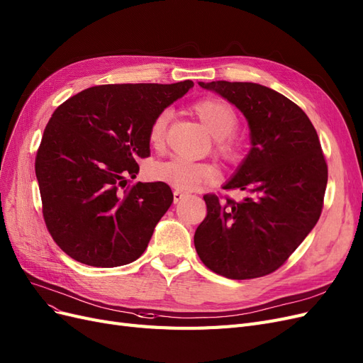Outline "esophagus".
I'll list each match as a JSON object with an SVG mask.
<instances>
[{
  "instance_id": "1",
  "label": "esophagus",
  "mask_w": 363,
  "mask_h": 363,
  "mask_svg": "<svg viewBox=\"0 0 363 363\" xmlns=\"http://www.w3.org/2000/svg\"><path fill=\"white\" fill-rule=\"evenodd\" d=\"M186 196V194L184 192H182V191H174V203H179V201H182V199Z\"/></svg>"
}]
</instances>
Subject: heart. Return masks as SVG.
Here are the masks:
<instances>
[{
  "label": "heart",
  "instance_id": "1",
  "mask_svg": "<svg viewBox=\"0 0 363 363\" xmlns=\"http://www.w3.org/2000/svg\"><path fill=\"white\" fill-rule=\"evenodd\" d=\"M196 117L201 120L204 128L215 138L216 153L225 160H237L240 157L242 144L233 135L237 128L235 111L218 97H206L192 106ZM172 112L169 109L160 111L150 124L148 141L155 148H160L165 143V135ZM155 177L177 191H192L204 182L216 179V169L207 164H196L183 159H169L156 165Z\"/></svg>",
  "mask_w": 363,
  "mask_h": 363
}]
</instances>
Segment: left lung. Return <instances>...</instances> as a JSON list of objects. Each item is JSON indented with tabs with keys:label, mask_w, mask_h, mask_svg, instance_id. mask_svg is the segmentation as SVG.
I'll list each match as a JSON object with an SVG mask.
<instances>
[{
	"label": "left lung",
	"mask_w": 363,
	"mask_h": 363,
	"mask_svg": "<svg viewBox=\"0 0 363 363\" xmlns=\"http://www.w3.org/2000/svg\"><path fill=\"white\" fill-rule=\"evenodd\" d=\"M245 116L251 150L223 189L242 201L204 195L207 216L195 231L204 264L230 279H252L281 267L321 215L328 165L318 135L290 99L254 82H198Z\"/></svg>",
	"instance_id": "left-lung-1"
}]
</instances>
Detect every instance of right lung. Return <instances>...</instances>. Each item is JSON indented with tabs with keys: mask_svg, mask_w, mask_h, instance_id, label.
I'll list each match as a JSON object with an SVG mask.
<instances>
[{
	"mask_svg": "<svg viewBox=\"0 0 363 363\" xmlns=\"http://www.w3.org/2000/svg\"><path fill=\"white\" fill-rule=\"evenodd\" d=\"M192 81L86 89L60 105L35 156L46 227L69 257L93 267L140 258L172 204L164 182L126 187L150 156V124Z\"/></svg>",
	"mask_w": 363,
	"mask_h": 363,
	"instance_id": "1",
	"label": "right lung"
}]
</instances>
